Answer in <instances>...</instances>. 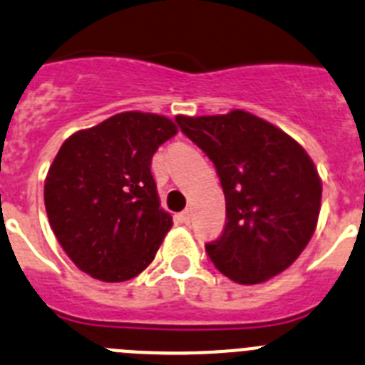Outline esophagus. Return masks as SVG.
<instances>
[{
    "label": "esophagus",
    "mask_w": 365,
    "mask_h": 365,
    "mask_svg": "<svg viewBox=\"0 0 365 365\" xmlns=\"http://www.w3.org/2000/svg\"><path fill=\"white\" fill-rule=\"evenodd\" d=\"M175 221L180 222V225H188V222H190V212L185 210V212H180V214H177Z\"/></svg>",
    "instance_id": "1"
}]
</instances>
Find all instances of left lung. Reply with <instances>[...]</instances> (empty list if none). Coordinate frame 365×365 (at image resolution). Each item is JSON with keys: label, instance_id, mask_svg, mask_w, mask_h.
Listing matches in <instances>:
<instances>
[{"label": "left lung", "instance_id": "left-lung-1", "mask_svg": "<svg viewBox=\"0 0 365 365\" xmlns=\"http://www.w3.org/2000/svg\"><path fill=\"white\" fill-rule=\"evenodd\" d=\"M180 131L214 163L227 201L221 237L206 243L212 263L241 285L292 265L314 234L322 180L294 138L252 113L177 115Z\"/></svg>", "mask_w": 365, "mask_h": 365}]
</instances>
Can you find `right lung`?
Returning a JSON list of instances; mask_svg holds the SVG:
<instances>
[{
	"label": "right lung",
	"mask_w": 365,
	"mask_h": 365,
	"mask_svg": "<svg viewBox=\"0 0 365 365\" xmlns=\"http://www.w3.org/2000/svg\"><path fill=\"white\" fill-rule=\"evenodd\" d=\"M177 133L155 113H118L62 144L45 177V210L67 256L108 283L143 272L172 228L151 159Z\"/></svg>",
	"instance_id": "obj_1"
}]
</instances>
